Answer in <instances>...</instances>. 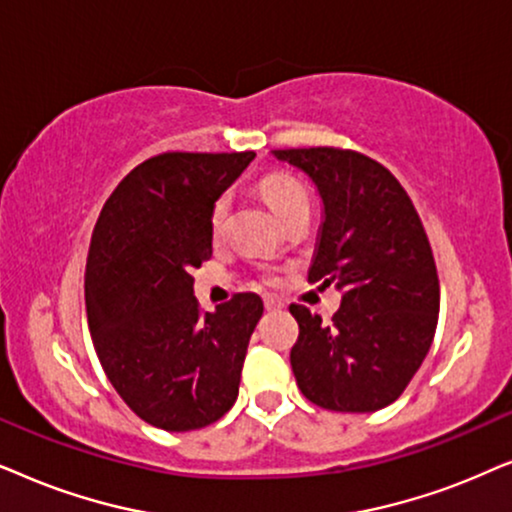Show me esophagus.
Returning a JSON list of instances; mask_svg holds the SVG:
<instances>
[{"mask_svg":"<svg viewBox=\"0 0 512 512\" xmlns=\"http://www.w3.org/2000/svg\"><path fill=\"white\" fill-rule=\"evenodd\" d=\"M264 309L267 311H281L283 309V302L278 297H264Z\"/></svg>","mask_w":512,"mask_h":512,"instance_id":"esophagus-1","label":"esophagus"}]
</instances>
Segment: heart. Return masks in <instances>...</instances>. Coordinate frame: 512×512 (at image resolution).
Wrapping results in <instances>:
<instances>
[{
	"mask_svg": "<svg viewBox=\"0 0 512 512\" xmlns=\"http://www.w3.org/2000/svg\"><path fill=\"white\" fill-rule=\"evenodd\" d=\"M260 192L264 196V201L269 203V208L281 217L283 222H288L292 215L304 213L309 210V196H306L304 187L299 185L297 177H292L288 173H271L267 177H262L260 182ZM227 213H229V196H220L210 208V236L222 238L224 234V224H227ZM262 283H276V271L271 267H262L260 271Z\"/></svg>",
	"mask_w": 512,
	"mask_h": 512,
	"instance_id": "obj_1",
	"label": "heart"
}]
</instances>
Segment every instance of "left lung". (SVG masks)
I'll list each match as a JSON object with an SVG mask.
<instances>
[{"mask_svg":"<svg viewBox=\"0 0 512 512\" xmlns=\"http://www.w3.org/2000/svg\"><path fill=\"white\" fill-rule=\"evenodd\" d=\"M274 156L304 170L323 201L309 283L342 292L332 323L290 304L299 391L332 412H377L410 384L438 325L440 283L424 224L403 185L370 156L339 147Z\"/></svg>","mask_w":512,"mask_h":512,"instance_id":"8db88e82","label":"left lung"}]
</instances>
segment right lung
Returning a JSON list of instances; mask_svg holds the SVG:
<instances>
[{"instance_id": "right-lung-1", "label": "right lung", "mask_w": 512, "mask_h": 512, "mask_svg": "<svg viewBox=\"0 0 512 512\" xmlns=\"http://www.w3.org/2000/svg\"><path fill=\"white\" fill-rule=\"evenodd\" d=\"M255 152H166L133 168L95 222L86 313L102 370L142 421L196 431L236 403L264 304L238 292L203 313L192 269L213 255L210 208Z\"/></svg>"}]
</instances>
